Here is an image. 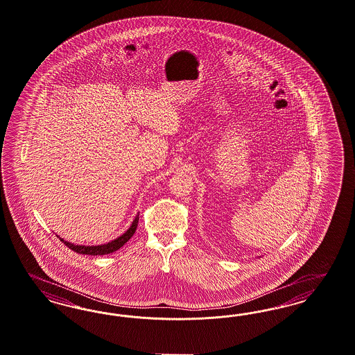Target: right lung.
I'll return each instance as SVG.
<instances>
[{
  "instance_id": "add662e5",
  "label": "right lung",
  "mask_w": 355,
  "mask_h": 355,
  "mask_svg": "<svg viewBox=\"0 0 355 355\" xmlns=\"http://www.w3.org/2000/svg\"><path fill=\"white\" fill-rule=\"evenodd\" d=\"M138 220H139V213L135 216V218L132 220L130 227H129L122 236H119V238H116V239H113V241H110V242H107V243H104V245L83 246V245H73V243H71V242H68V241H64V239L60 238V236H59V238H60L62 242H64V245H66L67 248L73 250L75 252L85 254V255H105V254H110V252H114V251L121 249V248L132 238V234H134L135 230H137Z\"/></svg>"
}]
</instances>
